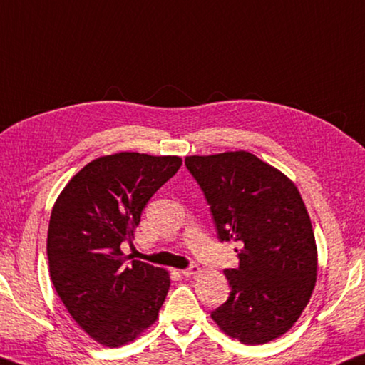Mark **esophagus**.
Here are the masks:
<instances>
[{
    "mask_svg": "<svg viewBox=\"0 0 365 365\" xmlns=\"http://www.w3.org/2000/svg\"><path fill=\"white\" fill-rule=\"evenodd\" d=\"M200 271H201V268H200V267H196V264H191V267L182 269L180 273H182L183 276L190 277V276H195V274H197V273H200Z\"/></svg>",
    "mask_w": 365,
    "mask_h": 365,
    "instance_id": "34e87169",
    "label": "esophagus"
}]
</instances>
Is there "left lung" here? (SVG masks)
Wrapping results in <instances>:
<instances>
[{
  "instance_id": "obj_1",
  "label": "left lung",
  "mask_w": 365,
  "mask_h": 365,
  "mask_svg": "<svg viewBox=\"0 0 365 365\" xmlns=\"http://www.w3.org/2000/svg\"><path fill=\"white\" fill-rule=\"evenodd\" d=\"M217 236L240 242V267L227 268L228 300L210 313L244 344L277 339L294 326L316 284L313 227L295 185L247 151L188 156Z\"/></svg>"
}]
</instances>
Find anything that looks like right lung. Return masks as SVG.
<instances>
[{
    "mask_svg": "<svg viewBox=\"0 0 365 365\" xmlns=\"http://www.w3.org/2000/svg\"><path fill=\"white\" fill-rule=\"evenodd\" d=\"M178 156L116 153L78 172L58 196L48 230L49 273L73 319L118 348L156 321L169 273L125 257L150 197L180 169Z\"/></svg>",
    "mask_w": 365,
    "mask_h": 365,
    "instance_id": "right-lung-1",
    "label": "right lung"
}]
</instances>
